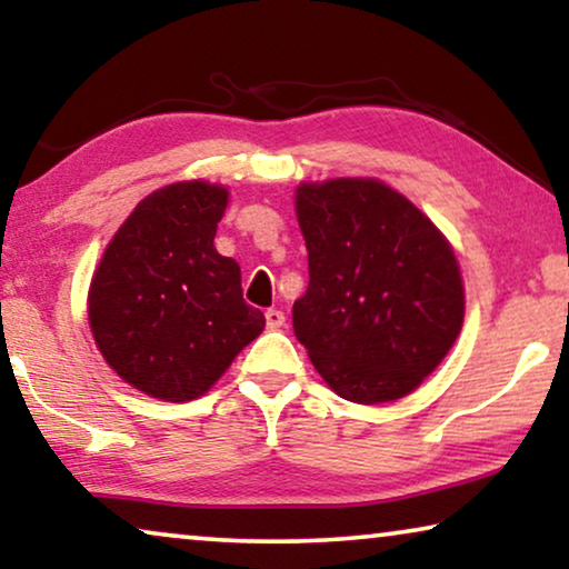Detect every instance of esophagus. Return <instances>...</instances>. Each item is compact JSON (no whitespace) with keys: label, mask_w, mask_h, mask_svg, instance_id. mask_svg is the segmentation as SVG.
I'll list each match as a JSON object with an SVG mask.
<instances>
[{"label":"esophagus","mask_w":569,"mask_h":569,"mask_svg":"<svg viewBox=\"0 0 569 569\" xmlns=\"http://www.w3.org/2000/svg\"><path fill=\"white\" fill-rule=\"evenodd\" d=\"M284 321H287V318H284V313L279 308H269L267 310V326H269V329H282Z\"/></svg>","instance_id":"34e87169"}]
</instances>
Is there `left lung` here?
Here are the masks:
<instances>
[{"instance_id": "left-lung-1", "label": "left lung", "mask_w": 569, "mask_h": 569, "mask_svg": "<svg viewBox=\"0 0 569 569\" xmlns=\"http://www.w3.org/2000/svg\"><path fill=\"white\" fill-rule=\"evenodd\" d=\"M308 290L295 337L341 399L396 401L442 362L463 323L453 248L399 191L372 178L302 183Z\"/></svg>"}]
</instances>
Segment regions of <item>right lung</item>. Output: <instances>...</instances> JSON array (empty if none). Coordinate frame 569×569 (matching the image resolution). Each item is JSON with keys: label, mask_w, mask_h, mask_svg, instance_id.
<instances>
[{"label": "right lung", "mask_w": 569, "mask_h": 569, "mask_svg": "<svg viewBox=\"0 0 569 569\" xmlns=\"http://www.w3.org/2000/svg\"><path fill=\"white\" fill-rule=\"evenodd\" d=\"M228 191L207 181L150 193L121 224L90 284L88 316L106 362L152 399L191 401L263 331L240 267L214 248Z\"/></svg>", "instance_id": "obj_1"}]
</instances>
